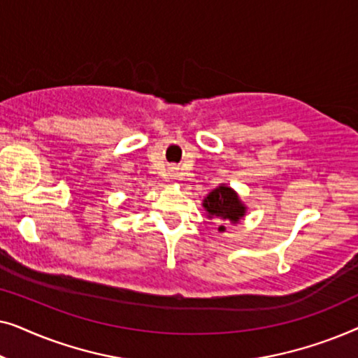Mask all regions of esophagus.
Returning a JSON list of instances; mask_svg holds the SVG:
<instances>
[{
  "mask_svg": "<svg viewBox=\"0 0 358 358\" xmlns=\"http://www.w3.org/2000/svg\"><path fill=\"white\" fill-rule=\"evenodd\" d=\"M173 173H174V171H173Z\"/></svg>",
  "mask_w": 358,
  "mask_h": 358,
  "instance_id": "34e87169",
  "label": "esophagus"
}]
</instances>
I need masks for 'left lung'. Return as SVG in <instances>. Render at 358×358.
Listing matches in <instances>:
<instances>
[{
  "label": "left lung",
  "mask_w": 358,
  "mask_h": 358,
  "mask_svg": "<svg viewBox=\"0 0 358 358\" xmlns=\"http://www.w3.org/2000/svg\"><path fill=\"white\" fill-rule=\"evenodd\" d=\"M203 207L210 218H218L231 223H238L239 218L246 213V207L238 199L236 192L227 185H220L218 189L212 190L203 200ZM218 229L223 231L224 227H220Z\"/></svg>",
  "instance_id": "1"
}]
</instances>
